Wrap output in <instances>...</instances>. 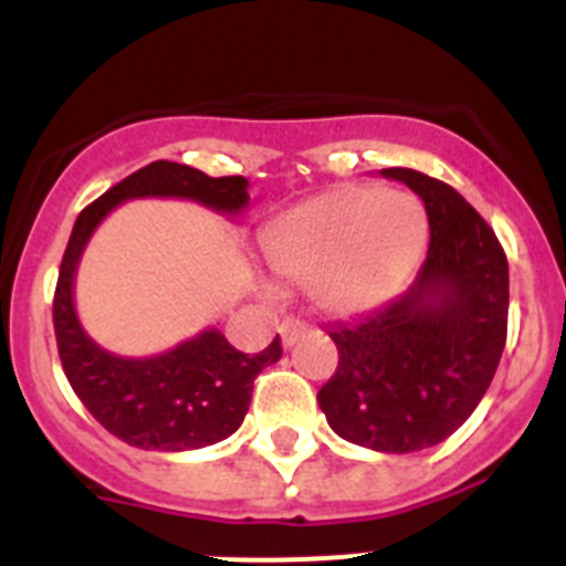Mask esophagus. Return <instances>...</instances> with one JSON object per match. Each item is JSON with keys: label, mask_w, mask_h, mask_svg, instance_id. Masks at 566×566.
Returning a JSON list of instances; mask_svg holds the SVG:
<instances>
[{"label": "esophagus", "mask_w": 566, "mask_h": 566, "mask_svg": "<svg viewBox=\"0 0 566 566\" xmlns=\"http://www.w3.org/2000/svg\"><path fill=\"white\" fill-rule=\"evenodd\" d=\"M307 333H310V327L298 318H284L282 324H279V335H282L284 349H287V346H293L295 340L302 338V335H307Z\"/></svg>", "instance_id": "obj_1"}]
</instances>
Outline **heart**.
<instances>
[{
  "instance_id": "1",
  "label": "heart",
  "mask_w": 566,
  "mask_h": 566,
  "mask_svg": "<svg viewBox=\"0 0 566 566\" xmlns=\"http://www.w3.org/2000/svg\"><path fill=\"white\" fill-rule=\"evenodd\" d=\"M429 245L417 197L378 186H340L290 208L264 228L262 251L282 279L307 284L313 307L355 315L391 302Z\"/></svg>"
}]
</instances>
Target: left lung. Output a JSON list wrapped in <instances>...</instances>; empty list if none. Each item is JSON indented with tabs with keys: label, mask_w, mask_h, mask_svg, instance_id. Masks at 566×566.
Returning a JSON list of instances; mask_svg holds the SVG:
<instances>
[{
	"label": "left lung",
	"mask_w": 566,
	"mask_h": 566,
	"mask_svg": "<svg viewBox=\"0 0 566 566\" xmlns=\"http://www.w3.org/2000/svg\"><path fill=\"white\" fill-rule=\"evenodd\" d=\"M380 175L422 200L429 253L406 293L329 329L338 369L321 386L318 406L344 440L411 454L454 434L496 375L507 338V259L451 186L415 169Z\"/></svg>",
	"instance_id": "1"
}]
</instances>
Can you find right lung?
I'll use <instances>...</instances> for the list:
<instances>
[{
  "label": "right lung",
  "mask_w": 566,
  "mask_h": 566,
  "mask_svg": "<svg viewBox=\"0 0 566 566\" xmlns=\"http://www.w3.org/2000/svg\"><path fill=\"white\" fill-rule=\"evenodd\" d=\"M137 197L195 200L226 217L242 213L251 200L245 177H208L182 163L155 160L86 206L70 233L55 284L53 327L61 366L86 411L118 440L144 451L213 446L242 426L253 380L282 358V344L276 335L268 349L245 355L211 327L169 353L120 358L84 333L73 302L81 253L106 213Z\"/></svg>",
  "instance_id": "add662e5"
}]
</instances>
